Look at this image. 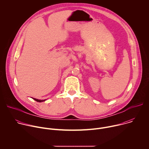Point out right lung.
Returning a JSON list of instances; mask_svg holds the SVG:
<instances>
[{"label":"right lung","mask_w":149,"mask_h":149,"mask_svg":"<svg viewBox=\"0 0 149 149\" xmlns=\"http://www.w3.org/2000/svg\"><path fill=\"white\" fill-rule=\"evenodd\" d=\"M34 100H35L36 101H37V102H43V101H45L46 100H38V99H36V98H32Z\"/></svg>","instance_id":"obj_1"}]
</instances>
